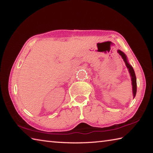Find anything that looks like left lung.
<instances>
[{"label":"left lung","instance_id":"8db88e82","mask_svg":"<svg viewBox=\"0 0 153 153\" xmlns=\"http://www.w3.org/2000/svg\"><path fill=\"white\" fill-rule=\"evenodd\" d=\"M118 53L121 55V57H123L124 62H125V64L127 68L128 69V71L131 77V81H132V92H133V98H134L137 94V77H136V75L134 73V69H133L132 67L129 64L128 62L127 57L123 51H121L120 50H118Z\"/></svg>","mask_w":153,"mask_h":153}]
</instances>
